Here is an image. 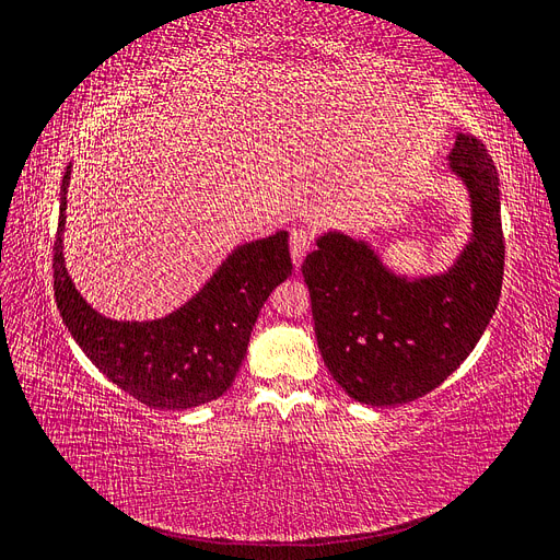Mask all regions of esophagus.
I'll return each mask as SVG.
<instances>
[{"label":"esophagus","mask_w":560,"mask_h":560,"mask_svg":"<svg viewBox=\"0 0 560 560\" xmlns=\"http://www.w3.org/2000/svg\"><path fill=\"white\" fill-rule=\"evenodd\" d=\"M311 243H313V235L308 229H292V235H290V252H292V261L294 266L299 268L303 257H306V252L311 249Z\"/></svg>","instance_id":"34e87169"}]
</instances>
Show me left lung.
<instances>
[{"label": "left lung", "instance_id": "1", "mask_svg": "<svg viewBox=\"0 0 560 560\" xmlns=\"http://www.w3.org/2000/svg\"><path fill=\"white\" fill-rule=\"evenodd\" d=\"M446 159L467 189L471 233L444 273H395L374 245L343 231L322 233L301 266L322 360L360 404L395 406L432 393L467 360L498 308V171L474 135L457 132Z\"/></svg>", "mask_w": 560, "mask_h": 560}]
</instances>
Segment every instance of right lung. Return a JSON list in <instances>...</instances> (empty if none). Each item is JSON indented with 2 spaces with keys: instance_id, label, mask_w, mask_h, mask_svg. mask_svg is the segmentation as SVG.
Instances as JSON below:
<instances>
[{
  "instance_id": "add662e5",
  "label": "right lung",
  "mask_w": 560,
  "mask_h": 560,
  "mask_svg": "<svg viewBox=\"0 0 560 560\" xmlns=\"http://www.w3.org/2000/svg\"><path fill=\"white\" fill-rule=\"evenodd\" d=\"M54 245V290L65 327L103 374L138 401L163 411H184L214 401L231 387L245 360L249 334L276 287L292 276L290 233L231 249L210 280L156 319H112L79 294L65 266L62 235L67 186Z\"/></svg>"
}]
</instances>
